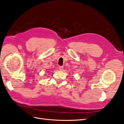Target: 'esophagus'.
I'll use <instances>...</instances> for the list:
<instances>
[{
    "label": "esophagus",
    "instance_id": "obj_1",
    "mask_svg": "<svg viewBox=\"0 0 124 124\" xmlns=\"http://www.w3.org/2000/svg\"><path fill=\"white\" fill-rule=\"evenodd\" d=\"M63 68H64V67H63V66H59V70H63Z\"/></svg>",
    "mask_w": 124,
    "mask_h": 124
}]
</instances>
